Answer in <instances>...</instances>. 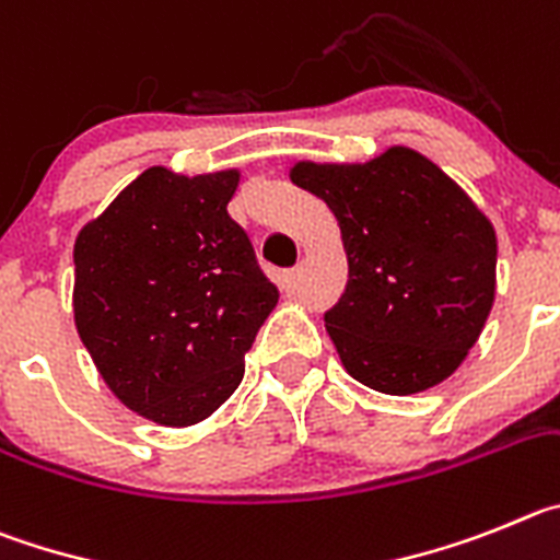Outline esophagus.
Listing matches in <instances>:
<instances>
[{"instance_id": "esophagus-1", "label": "esophagus", "mask_w": 560, "mask_h": 560, "mask_svg": "<svg viewBox=\"0 0 560 560\" xmlns=\"http://www.w3.org/2000/svg\"><path fill=\"white\" fill-rule=\"evenodd\" d=\"M299 281H301V270H287V273H284V290L295 292V290H299Z\"/></svg>"}]
</instances>
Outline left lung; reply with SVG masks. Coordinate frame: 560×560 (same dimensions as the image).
Wrapping results in <instances>:
<instances>
[{"mask_svg": "<svg viewBox=\"0 0 560 560\" xmlns=\"http://www.w3.org/2000/svg\"><path fill=\"white\" fill-rule=\"evenodd\" d=\"M290 178L340 225L349 281L324 320L346 371L390 396L455 374L497 290V234L486 214L410 148L368 164L301 161Z\"/></svg>", "mask_w": 560, "mask_h": 560, "instance_id": "8db88e82", "label": "left lung"}]
</instances>
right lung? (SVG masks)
I'll use <instances>...</instances> for the list:
<instances>
[{
  "label": "right lung",
  "mask_w": 560,
  "mask_h": 560,
  "mask_svg": "<svg viewBox=\"0 0 560 560\" xmlns=\"http://www.w3.org/2000/svg\"><path fill=\"white\" fill-rule=\"evenodd\" d=\"M234 170H144L74 243V324L117 399L198 424L240 387L279 287L229 214Z\"/></svg>",
  "instance_id": "right-lung-1"
}]
</instances>
